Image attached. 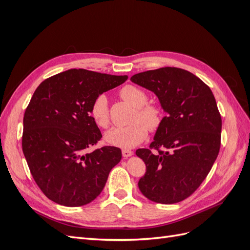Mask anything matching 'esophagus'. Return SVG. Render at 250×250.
<instances>
[{"instance_id":"obj_1","label":"esophagus","mask_w":250,"mask_h":250,"mask_svg":"<svg viewBox=\"0 0 250 250\" xmlns=\"http://www.w3.org/2000/svg\"><path fill=\"white\" fill-rule=\"evenodd\" d=\"M132 153H133V152H132L131 150H129V149H123V150H122V155H123L124 158H127V157L131 156Z\"/></svg>"}]
</instances>
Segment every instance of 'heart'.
Wrapping results in <instances>:
<instances>
[{"label":"heart","instance_id":"1","mask_svg":"<svg viewBox=\"0 0 250 250\" xmlns=\"http://www.w3.org/2000/svg\"><path fill=\"white\" fill-rule=\"evenodd\" d=\"M124 101L133 106L132 124L125 127H113L105 133V140L112 146L120 148H133L138 146L148 135V128L155 131L161 127L164 120L163 109L155 104H147L148 95L134 85H125L120 92ZM90 116L101 128H107L110 122L108 100L105 95H99L90 106Z\"/></svg>","mask_w":250,"mask_h":250}]
</instances>
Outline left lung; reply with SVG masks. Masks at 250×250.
Here are the masks:
<instances>
[{"label": "left lung", "mask_w": 250, "mask_h": 250, "mask_svg": "<svg viewBox=\"0 0 250 250\" xmlns=\"http://www.w3.org/2000/svg\"><path fill=\"white\" fill-rule=\"evenodd\" d=\"M130 80L153 92L167 112L150 149L135 151L146 165L140 191L157 203L183 201L206 179L220 149L222 121L215 97L201 79L178 67L139 73Z\"/></svg>", "instance_id": "1"}]
</instances>
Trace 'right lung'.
Listing matches in <instances>:
<instances>
[{
  "label": "right lung",
  "instance_id": "1",
  "mask_svg": "<svg viewBox=\"0 0 250 250\" xmlns=\"http://www.w3.org/2000/svg\"><path fill=\"white\" fill-rule=\"evenodd\" d=\"M127 79L72 69L35 89L25 111L21 146L35 183L52 201L81 207L102 192L122 152L112 146L86 152L102 138L90 106L97 96Z\"/></svg>",
  "mask_w": 250,
  "mask_h": 250
}]
</instances>
